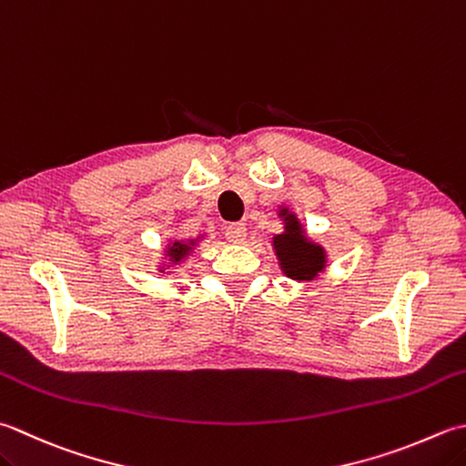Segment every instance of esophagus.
I'll return each mask as SVG.
<instances>
[{"mask_svg": "<svg viewBox=\"0 0 466 466\" xmlns=\"http://www.w3.org/2000/svg\"><path fill=\"white\" fill-rule=\"evenodd\" d=\"M226 240L228 242H232V244H240V242H244V238H246V224H242V222H236V224H230V226H226Z\"/></svg>", "mask_w": 466, "mask_h": 466, "instance_id": "34e87169", "label": "esophagus"}]
</instances>
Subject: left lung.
Returning a JSON list of instances; mask_svg holds the SVG:
<instances>
[{"instance_id":"left-lung-1","label":"left lung","mask_w":466,"mask_h":466,"mask_svg":"<svg viewBox=\"0 0 466 466\" xmlns=\"http://www.w3.org/2000/svg\"><path fill=\"white\" fill-rule=\"evenodd\" d=\"M279 216L285 220V232L272 238L282 272L293 280H313L325 268L323 246L309 240L303 230V224L297 220L289 208H282Z\"/></svg>"}]
</instances>
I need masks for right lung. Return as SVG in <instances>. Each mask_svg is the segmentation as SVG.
Wrapping results in <instances>:
<instances>
[{
  "mask_svg": "<svg viewBox=\"0 0 466 466\" xmlns=\"http://www.w3.org/2000/svg\"><path fill=\"white\" fill-rule=\"evenodd\" d=\"M196 244H198V238L187 240V242H184V240H173V242L167 244V250H166L167 254H166V257H169V262H171V264H177V262L184 260L191 250H194ZM161 272H163V270H161Z\"/></svg>",
  "mask_w": 466,
  "mask_h": 466,
  "instance_id": "1",
  "label": "right lung"
}]
</instances>
